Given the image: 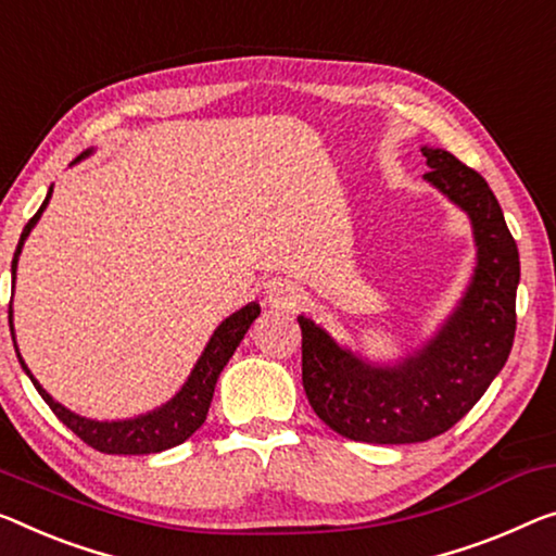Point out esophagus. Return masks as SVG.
<instances>
[{
	"mask_svg": "<svg viewBox=\"0 0 556 556\" xmlns=\"http://www.w3.org/2000/svg\"><path fill=\"white\" fill-rule=\"evenodd\" d=\"M264 300L271 306H279V309H292L302 300V289L292 279L275 277L264 285Z\"/></svg>",
	"mask_w": 556,
	"mask_h": 556,
	"instance_id": "obj_1",
	"label": "esophagus"
}]
</instances>
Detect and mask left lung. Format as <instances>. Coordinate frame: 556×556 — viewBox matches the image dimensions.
Masks as SVG:
<instances>
[{
	"label": "left lung",
	"mask_w": 556,
	"mask_h": 556,
	"mask_svg": "<svg viewBox=\"0 0 556 556\" xmlns=\"http://www.w3.org/2000/svg\"><path fill=\"white\" fill-rule=\"evenodd\" d=\"M437 189L469 214L477 269L457 312L396 367H371L300 317L302 384L312 409L337 434L367 444H414L444 434L482 400L511 352L519 252L484 177L444 149H421Z\"/></svg>",
	"instance_id": "1"
}]
</instances>
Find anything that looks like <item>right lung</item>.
<instances>
[{
  "instance_id": "1",
  "label": "right lung",
  "mask_w": 556,
  "mask_h": 556,
  "mask_svg": "<svg viewBox=\"0 0 556 556\" xmlns=\"http://www.w3.org/2000/svg\"><path fill=\"white\" fill-rule=\"evenodd\" d=\"M49 197H52V189H49L47 199L41 202L39 212L27 222V227H24V231H22L20 244H16V252L12 260L14 277H16V260H20L24 239L29 237L31 227L37 225L41 212H45V206L49 204ZM260 312H262L260 304H247L244 309H239L237 314H231L229 319L222 321L217 331L212 334L210 344H206L204 354L199 357L197 367L192 369V375H189L187 384L181 387V392L156 412H149V414H144V417L124 419V421L87 419V417H79V414H74L66 407H62V404L54 402L52 396L41 389L37 379L31 377L27 364H24L20 357L16 344H14V350H16V357H20V362H22V369L29 375L31 384H35L37 392L41 394V400L49 404V409L56 414V419H60L62 425H66V429H72V432L77 434L81 442L89 444L97 452H104V454H154V452L172 450V446L187 442V439L204 425L206 412H210V404H212L214 384H217V377L222 375V369L227 367V362L231 354H235L239 342L244 339L247 329H250L252 321L260 317ZM10 327H12V302H10ZM12 334H14V329H12Z\"/></svg>"
}]
</instances>
